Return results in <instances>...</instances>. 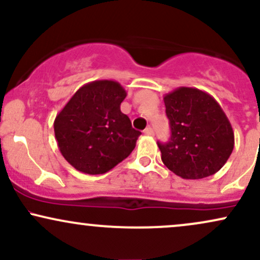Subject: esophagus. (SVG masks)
Listing matches in <instances>:
<instances>
[{
	"instance_id": "obj_1",
	"label": "esophagus",
	"mask_w": 260,
	"mask_h": 260,
	"mask_svg": "<svg viewBox=\"0 0 260 260\" xmlns=\"http://www.w3.org/2000/svg\"><path fill=\"white\" fill-rule=\"evenodd\" d=\"M144 133L147 134V136H154V131H153V128H151V127L145 128V129H144Z\"/></svg>"
}]
</instances>
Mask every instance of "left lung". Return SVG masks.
Instances as JSON below:
<instances>
[{"instance_id":"8db88e82","label":"left lung","mask_w":260,"mask_h":260,"mask_svg":"<svg viewBox=\"0 0 260 260\" xmlns=\"http://www.w3.org/2000/svg\"><path fill=\"white\" fill-rule=\"evenodd\" d=\"M171 138L157 143L161 160L184 180L216 174L234 150L235 134L228 116L208 92L180 86L164 96Z\"/></svg>"}]
</instances>
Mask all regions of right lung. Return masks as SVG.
Listing matches in <instances>:
<instances>
[{
  "label": "right lung",
  "instance_id": "right-lung-1",
  "mask_svg": "<svg viewBox=\"0 0 260 260\" xmlns=\"http://www.w3.org/2000/svg\"><path fill=\"white\" fill-rule=\"evenodd\" d=\"M127 92L109 79L86 83L56 116L55 138L62 156L83 174L101 175L133 151L139 131L134 129L121 103Z\"/></svg>",
  "mask_w": 260,
  "mask_h": 260
}]
</instances>
